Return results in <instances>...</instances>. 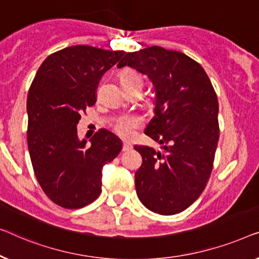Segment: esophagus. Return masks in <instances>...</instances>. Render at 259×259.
<instances>
[{"label":"esophagus","mask_w":259,"mask_h":259,"mask_svg":"<svg viewBox=\"0 0 259 259\" xmlns=\"http://www.w3.org/2000/svg\"><path fill=\"white\" fill-rule=\"evenodd\" d=\"M131 149H133V144L129 143V142H124L123 143V151H129Z\"/></svg>","instance_id":"1"}]
</instances>
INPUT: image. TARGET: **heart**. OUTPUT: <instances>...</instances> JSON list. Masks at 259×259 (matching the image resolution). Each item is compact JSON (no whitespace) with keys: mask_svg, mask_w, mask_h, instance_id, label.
<instances>
[{"mask_svg":"<svg viewBox=\"0 0 259 259\" xmlns=\"http://www.w3.org/2000/svg\"><path fill=\"white\" fill-rule=\"evenodd\" d=\"M119 81H121L123 88L134 84H142V77L140 74L130 68L123 69L121 74H119ZM140 125V118L135 117V116H128V117H122L121 119H118V122L115 125V131L123 138H130L134 135L135 129H137Z\"/></svg>","mask_w":259,"mask_h":259,"instance_id":"heart-1","label":"heart"}]
</instances>
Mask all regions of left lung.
I'll return each instance as SVG.
<instances>
[{"label":"left lung","mask_w":259,"mask_h":259,"mask_svg":"<svg viewBox=\"0 0 259 259\" xmlns=\"http://www.w3.org/2000/svg\"><path fill=\"white\" fill-rule=\"evenodd\" d=\"M128 65L147 75L155 89L154 117L144 134L162 150L135 145L143 163L135 174L136 192L152 212L175 214L205 188L220 138L218 100L202 65L183 53L152 46L125 53Z\"/></svg>","instance_id":"8db88e82"}]
</instances>
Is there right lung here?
Segmentation results:
<instances>
[{"label":"right lung","mask_w":259,"mask_h":259,"mask_svg":"<svg viewBox=\"0 0 259 259\" xmlns=\"http://www.w3.org/2000/svg\"><path fill=\"white\" fill-rule=\"evenodd\" d=\"M124 52L71 46L43 61L28 93V149L46 195L65 209L93 203L102 191L103 166L117 157L122 141L107 129L88 144L77 124L96 102L97 84Z\"/></svg>","instance_id":"add662e5"}]
</instances>
